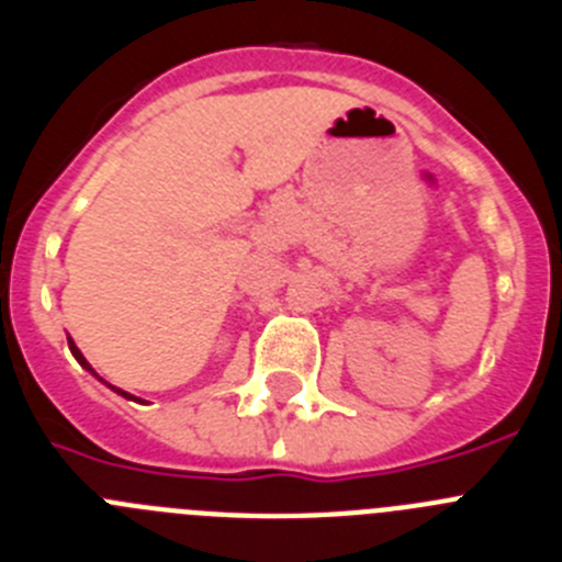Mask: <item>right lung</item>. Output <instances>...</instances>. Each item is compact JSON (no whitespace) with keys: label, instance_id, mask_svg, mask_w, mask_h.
<instances>
[{"label":"right lung","instance_id":"add662e5","mask_svg":"<svg viewBox=\"0 0 562 562\" xmlns=\"http://www.w3.org/2000/svg\"><path fill=\"white\" fill-rule=\"evenodd\" d=\"M67 342H69V351H72V357H76V360H78V362H81V369H87V371H89V374H92V376H98V374H95V369H92V366H89V362H87V357H83V355H81V349H78L76 342H72V337H67ZM98 380H101V376H98ZM101 382H103V380H101ZM106 385H109V382H106ZM109 389H112V391H114V394H121V396H126V400H134V396H132V394H128V391H123V389H114V385H109Z\"/></svg>","mask_w":562,"mask_h":562}]
</instances>
